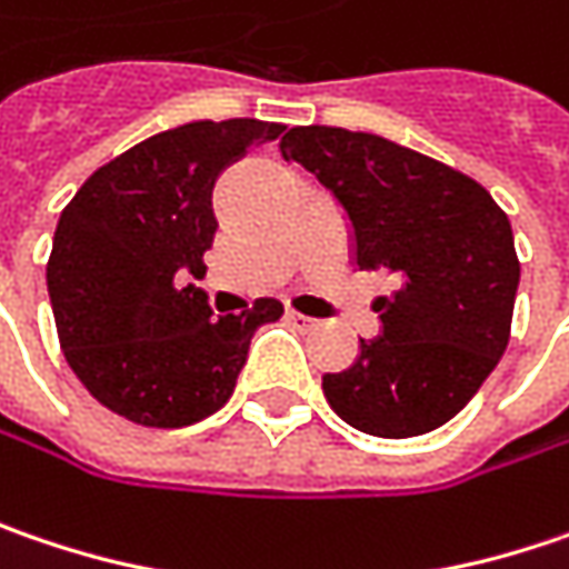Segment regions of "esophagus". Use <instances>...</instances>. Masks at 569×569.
Returning <instances> with one entry per match:
<instances>
[{
    "instance_id": "1",
    "label": "esophagus",
    "mask_w": 569,
    "mask_h": 569,
    "mask_svg": "<svg viewBox=\"0 0 569 569\" xmlns=\"http://www.w3.org/2000/svg\"><path fill=\"white\" fill-rule=\"evenodd\" d=\"M288 320H291V323H295L298 329L317 327V320H313V317H303V313H298V310H288Z\"/></svg>"
}]
</instances>
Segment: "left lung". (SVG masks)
Returning <instances> with one entry per match:
<instances>
[{"mask_svg": "<svg viewBox=\"0 0 569 569\" xmlns=\"http://www.w3.org/2000/svg\"><path fill=\"white\" fill-rule=\"evenodd\" d=\"M300 162L352 220L356 266L400 278L378 298L381 336L323 375L336 416L378 439H410L468 407L509 346L519 256L509 217L470 176L378 133L291 128Z\"/></svg>", "mask_w": 569, "mask_h": 569, "instance_id": "left-lung-1", "label": "left lung"}]
</instances>
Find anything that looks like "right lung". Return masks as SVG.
Returning a JSON list of instances; mask_svg holds the SVG:
<instances>
[{
	"mask_svg": "<svg viewBox=\"0 0 569 569\" xmlns=\"http://www.w3.org/2000/svg\"><path fill=\"white\" fill-rule=\"evenodd\" d=\"M281 124L256 118L162 130L96 169L60 213L47 291L60 349L101 407L150 429L208 419L233 393L249 339L281 300L213 317L204 274L217 176Z\"/></svg>",
	"mask_w": 569,
	"mask_h": 569,
	"instance_id": "obj_1",
	"label": "right lung"
}]
</instances>
